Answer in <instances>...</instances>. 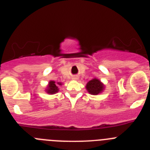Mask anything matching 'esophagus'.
<instances>
[{
  "mask_svg": "<svg viewBox=\"0 0 150 150\" xmlns=\"http://www.w3.org/2000/svg\"><path fill=\"white\" fill-rule=\"evenodd\" d=\"M77 78H77V76H74L73 77V79H77Z\"/></svg>",
  "mask_w": 150,
  "mask_h": 150,
  "instance_id": "esophagus-1",
  "label": "esophagus"
}]
</instances>
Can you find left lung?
Here are the masks:
<instances>
[{
	"label": "left lung",
	"mask_w": 150,
	"mask_h": 150,
	"mask_svg": "<svg viewBox=\"0 0 150 150\" xmlns=\"http://www.w3.org/2000/svg\"><path fill=\"white\" fill-rule=\"evenodd\" d=\"M86 87H87V91L90 94L97 95V94H98L103 90L104 86L101 83L100 81H98L96 78H94V79H93V80H91L87 83Z\"/></svg>",
	"instance_id": "obj_1"
}]
</instances>
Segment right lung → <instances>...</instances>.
Here are the masks:
<instances>
[{
    "mask_svg": "<svg viewBox=\"0 0 150 150\" xmlns=\"http://www.w3.org/2000/svg\"><path fill=\"white\" fill-rule=\"evenodd\" d=\"M57 84L61 85V83H58ZM47 90V93H48L54 94L58 91L59 89H58V87H57V85L55 83V82L52 81L49 82V85H48V90Z\"/></svg>",
    "mask_w": 150,
    "mask_h": 150,
    "instance_id": "right-lung-1",
    "label": "right lung"
}]
</instances>
